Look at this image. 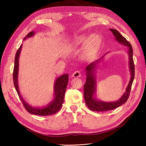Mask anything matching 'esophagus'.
<instances>
[{"label":"esophagus","mask_w":146,"mask_h":146,"mask_svg":"<svg viewBox=\"0 0 146 146\" xmlns=\"http://www.w3.org/2000/svg\"><path fill=\"white\" fill-rule=\"evenodd\" d=\"M82 76V74L80 71H75L73 74H72V77H80Z\"/></svg>","instance_id":"1"}]
</instances>
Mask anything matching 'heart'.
Returning a JSON list of instances; mask_svg holds the SVG:
<instances>
[{
  "label": "heart",
  "mask_w": 146,
  "mask_h": 146,
  "mask_svg": "<svg viewBox=\"0 0 146 146\" xmlns=\"http://www.w3.org/2000/svg\"><path fill=\"white\" fill-rule=\"evenodd\" d=\"M102 43V39L98 34H92L90 36L80 35L74 39V45L85 44L83 49V56L86 60L94 59L98 55Z\"/></svg>",
  "instance_id": "obj_1"
}]
</instances>
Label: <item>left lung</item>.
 Wrapping results in <instances>:
<instances>
[{"label": "left lung", "mask_w": 146, "mask_h": 146, "mask_svg": "<svg viewBox=\"0 0 146 146\" xmlns=\"http://www.w3.org/2000/svg\"><path fill=\"white\" fill-rule=\"evenodd\" d=\"M110 30L112 32L117 42L127 47V54L129 55V67L131 77L129 83L126 88L125 91L120 99L114 102H105L100 100L96 97L97 82L96 70L97 69V66L102 60H103L104 56L108 53L102 56L100 59L88 65L85 68L86 79V83L84 85L83 95L86 105L92 111H107L115 109L125 104L127 99H129L132 83H133L135 77V65L133 59V49H132L131 44L124 37L122 36V35L117 30L113 29H110Z\"/></svg>", "instance_id": "obj_1"}]
</instances>
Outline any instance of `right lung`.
I'll return each mask as SVG.
<instances>
[{"label":"right lung","mask_w":146,"mask_h":146,"mask_svg":"<svg viewBox=\"0 0 146 146\" xmlns=\"http://www.w3.org/2000/svg\"><path fill=\"white\" fill-rule=\"evenodd\" d=\"M35 35L34 31L29 33L24 38V41L29 38ZM23 44H21L19 49L17 50L15 59V66L14 70H13V83L15 87V89L17 91L21 100L23 102L25 108L27 111L32 114L39 116H47L51 115V114H55L57 111L60 110L61 106L63 105L64 94L66 92V87H67L68 83L69 82L68 74H65L62 76L57 77L54 83V99L46 105L42 107H34L27 104L24 98L22 97L19 88L18 84V74H19V60L20 56V53L21 52V48Z\"/></svg>","instance_id":"1"}]
</instances>
